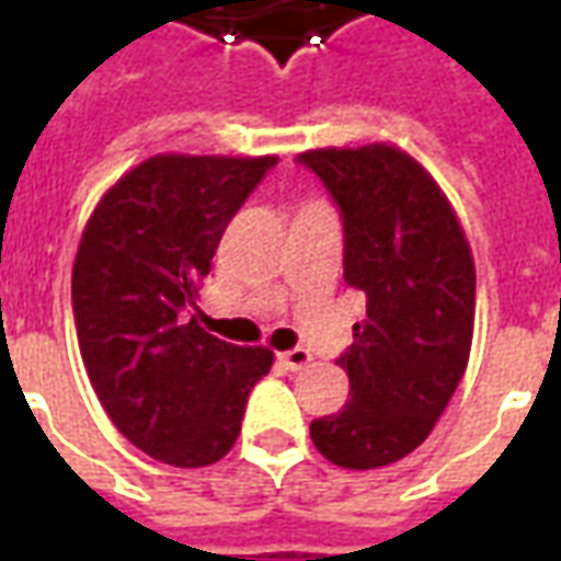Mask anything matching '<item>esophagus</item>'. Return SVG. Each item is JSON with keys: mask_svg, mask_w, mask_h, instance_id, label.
Wrapping results in <instances>:
<instances>
[{"mask_svg": "<svg viewBox=\"0 0 561 561\" xmlns=\"http://www.w3.org/2000/svg\"><path fill=\"white\" fill-rule=\"evenodd\" d=\"M279 364L285 366V369H291V373H297V369H304V366L312 364V354L306 352V348H291V352H282L279 354Z\"/></svg>", "mask_w": 561, "mask_h": 561, "instance_id": "obj_1", "label": "esophagus"}]
</instances>
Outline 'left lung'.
<instances>
[{
    "label": "left lung",
    "instance_id": "obj_1",
    "mask_svg": "<svg viewBox=\"0 0 561 561\" xmlns=\"http://www.w3.org/2000/svg\"><path fill=\"white\" fill-rule=\"evenodd\" d=\"M300 161L340 204L345 282L366 294L364 324L340 357L352 400L309 435L340 469H381L426 442L466 376L474 257L457 209L405 149L324 147Z\"/></svg>",
    "mask_w": 561,
    "mask_h": 561
}]
</instances>
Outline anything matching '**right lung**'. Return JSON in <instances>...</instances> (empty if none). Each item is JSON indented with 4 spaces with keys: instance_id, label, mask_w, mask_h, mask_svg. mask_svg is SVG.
Returning <instances> with one entry per match:
<instances>
[{
    "instance_id": "obj_1",
    "label": "right lung",
    "mask_w": 561,
    "mask_h": 561,
    "mask_svg": "<svg viewBox=\"0 0 561 561\" xmlns=\"http://www.w3.org/2000/svg\"><path fill=\"white\" fill-rule=\"evenodd\" d=\"M273 164L149 156L104 192L80 237L71 300L87 376L116 430L176 469L231 450L249 390L273 366L264 345L201 328L195 306L228 221Z\"/></svg>"
}]
</instances>
